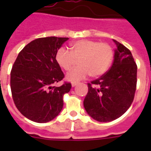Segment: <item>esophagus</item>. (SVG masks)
<instances>
[{
  "label": "esophagus",
  "mask_w": 151,
  "mask_h": 151,
  "mask_svg": "<svg viewBox=\"0 0 151 151\" xmlns=\"http://www.w3.org/2000/svg\"><path fill=\"white\" fill-rule=\"evenodd\" d=\"M77 85H78V82H73V83H72V86H73V87L76 86Z\"/></svg>",
  "instance_id": "34e87169"
}]
</instances>
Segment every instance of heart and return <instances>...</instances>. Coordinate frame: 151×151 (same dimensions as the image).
<instances>
[{
  "mask_svg": "<svg viewBox=\"0 0 151 151\" xmlns=\"http://www.w3.org/2000/svg\"><path fill=\"white\" fill-rule=\"evenodd\" d=\"M113 50L109 44L91 40H79L70 45V52L60 47L56 53L57 64L69 71L78 60V66L66 75L70 82H78L90 75L97 77L104 74L113 61Z\"/></svg>",
  "mask_w": 151,
  "mask_h": 151,
  "instance_id": "heart-1",
  "label": "heart"
}]
</instances>
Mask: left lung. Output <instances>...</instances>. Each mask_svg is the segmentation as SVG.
<instances>
[{"label": "left lung", "instance_id": "obj_1", "mask_svg": "<svg viewBox=\"0 0 151 151\" xmlns=\"http://www.w3.org/2000/svg\"><path fill=\"white\" fill-rule=\"evenodd\" d=\"M114 60L109 71L88 83L84 107L98 122L115 120L133 102L137 85V65L130 50L116 40Z\"/></svg>", "mask_w": 151, "mask_h": 151}]
</instances>
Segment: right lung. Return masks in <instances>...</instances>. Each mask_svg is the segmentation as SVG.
Segmentation results:
<instances>
[{"mask_svg":"<svg viewBox=\"0 0 151 151\" xmlns=\"http://www.w3.org/2000/svg\"><path fill=\"white\" fill-rule=\"evenodd\" d=\"M69 38L46 37L31 41L18 54L10 73V88L16 106L22 115L39 123L54 119L63 106V95L72 88L60 82L64 74L55 55Z\"/></svg>","mask_w":151,"mask_h":151,"instance_id":"1","label":"right lung"}]
</instances>
